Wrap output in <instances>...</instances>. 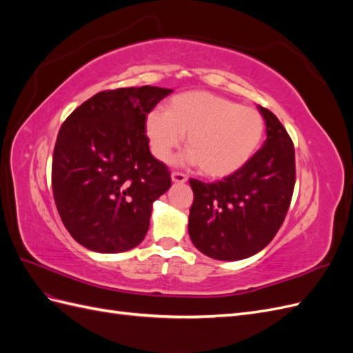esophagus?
<instances>
[{"mask_svg":"<svg viewBox=\"0 0 353 353\" xmlns=\"http://www.w3.org/2000/svg\"><path fill=\"white\" fill-rule=\"evenodd\" d=\"M187 179H188L187 175L183 174V172H172V181L176 184H183V183H185Z\"/></svg>","mask_w":353,"mask_h":353,"instance_id":"1","label":"esophagus"}]
</instances>
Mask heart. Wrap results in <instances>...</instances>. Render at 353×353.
<instances>
[{"instance_id": "1", "label": "heart", "mask_w": 353, "mask_h": 353, "mask_svg": "<svg viewBox=\"0 0 353 353\" xmlns=\"http://www.w3.org/2000/svg\"><path fill=\"white\" fill-rule=\"evenodd\" d=\"M145 132L153 154L169 162L187 135V160L200 172L221 178L236 172L258 152L265 132L262 114L252 108L203 91L175 95L165 113L147 116Z\"/></svg>"}]
</instances>
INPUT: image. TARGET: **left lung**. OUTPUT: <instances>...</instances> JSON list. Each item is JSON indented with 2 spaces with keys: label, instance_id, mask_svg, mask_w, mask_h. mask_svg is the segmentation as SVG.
<instances>
[{
  "label": "left lung",
  "instance_id": "obj_1",
  "mask_svg": "<svg viewBox=\"0 0 353 353\" xmlns=\"http://www.w3.org/2000/svg\"><path fill=\"white\" fill-rule=\"evenodd\" d=\"M259 112L268 138L248 163L216 183L190 179L194 193L190 239L213 259L239 261L261 252L279 232L290 208L294 145L279 117L262 105Z\"/></svg>",
  "mask_w": 353,
  "mask_h": 353
}]
</instances>
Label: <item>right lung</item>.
Segmentation results:
<instances>
[{
	"label": "right lung",
	"instance_id": "right-lung-1",
	"mask_svg": "<svg viewBox=\"0 0 353 353\" xmlns=\"http://www.w3.org/2000/svg\"><path fill=\"white\" fill-rule=\"evenodd\" d=\"M169 92L150 85L105 90L60 126L52 196L66 230L83 248L119 253L144 240L153 201L172 184L145 135L147 114Z\"/></svg>",
	"mask_w": 353,
	"mask_h": 353
}]
</instances>
